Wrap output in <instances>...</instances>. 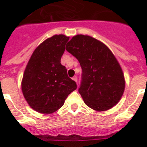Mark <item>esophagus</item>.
Instances as JSON below:
<instances>
[{"mask_svg":"<svg viewBox=\"0 0 147 147\" xmlns=\"http://www.w3.org/2000/svg\"><path fill=\"white\" fill-rule=\"evenodd\" d=\"M72 79H73L76 82H77V81H78V79H77V76H74L73 78H72Z\"/></svg>","mask_w":147,"mask_h":147,"instance_id":"34e87169","label":"esophagus"}]
</instances>
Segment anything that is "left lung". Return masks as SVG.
I'll list each match as a JSON object with an SVG mask.
<instances>
[{
  "instance_id": "left-lung-1",
  "label": "left lung",
  "mask_w": 147,
  "mask_h": 147,
  "mask_svg": "<svg viewBox=\"0 0 147 147\" xmlns=\"http://www.w3.org/2000/svg\"><path fill=\"white\" fill-rule=\"evenodd\" d=\"M82 69L78 92L87 106L98 111L111 109L121 100L124 76L116 58L103 42L85 35L71 38L65 48Z\"/></svg>"
}]
</instances>
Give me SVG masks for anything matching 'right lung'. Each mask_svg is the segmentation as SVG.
<instances>
[{
	"mask_svg": "<svg viewBox=\"0 0 147 147\" xmlns=\"http://www.w3.org/2000/svg\"><path fill=\"white\" fill-rule=\"evenodd\" d=\"M69 36L54 35L38 46L24 71L21 83L24 96L33 110L52 114L64 105L71 92L77 88L67 75L61 58Z\"/></svg>",
	"mask_w": 147,
	"mask_h": 147,
	"instance_id": "right-lung-1",
	"label": "right lung"
}]
</instances>
